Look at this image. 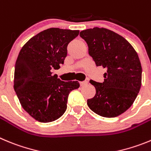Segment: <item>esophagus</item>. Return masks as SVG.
Segmentation results:
<instances>
[{
	"label": "esophagus",
	"instance_id": "obj_1",
	"mask_svg": "<svg viewBox=\"0 0 151 151\" xmlns=\"http://www.w3.org/2000/svg\"><path fill=\"white\" fill-rule=\"evenodd\" d=\"M88 85V81H81V82H80V85H81V87L85 86V85Z\"/></svg>",
	"mask_w": 151,
	"mask_h": 151
}]
</instances>
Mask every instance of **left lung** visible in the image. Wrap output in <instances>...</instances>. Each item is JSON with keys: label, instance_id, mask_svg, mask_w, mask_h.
I'll return each mask as SVG.
<instances>
[{"label": "left lung", "instance_id": "8db88e82", "mask_svg": "<svg viewBox=\"0 0 151 151\" xmlns=\"http://www.w3.org/2000/svg\"><path fill=\"white\" fill-rule=\"evenodd\" d=\"M80 37L96 66L106 70L103 83L90 80L96 94L88 99V106L102 117H117L132 106L140 91L142 69L138 54L127 40L108 29H87Z\"/></svg>", "mask_w": 151, "mask_h": 151}]
</instances>
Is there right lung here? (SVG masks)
Here are the masks:
<instances>
[{
    "label": "right lung",
    "instance_id": "add662e5",
    "mask_svg": "<svg viewBox=\"0 0 151 151\" xmlns=\"http://www.w3.org/2000/svg\"><path fill=\"white\" fill-rule=\"evenodd\" d=\"M79 30L47 29L22 48L15 65L14 90L22 108L35 120L52 122L64 114L69 93L78 81H63L52 75L67 55V45Z\"/></svg>",
    "mask_w": 151,
    "mask_h": 151
}]
</instances>
